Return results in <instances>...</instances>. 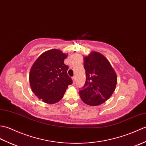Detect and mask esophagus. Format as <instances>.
<instances>
[{
	"label": "esophagus",
	"mask_w": 146,
	"mask_h": 146,
	"mask_svg": "<svg viewBox=\"0 0 146 146\" xmlns=\"http://www.w3.org/2000/svg\"><path fill=\"white\" fill-rule=\"evenodd\" d=\"M72 80H73V83H75V81H76V78H75V76H73V78H72Z\"/></svg>",
	"instance_id": "34e87169"
}]
</instances>
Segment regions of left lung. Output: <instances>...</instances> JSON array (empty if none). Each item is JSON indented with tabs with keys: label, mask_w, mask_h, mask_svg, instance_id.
Segmentation results:
<instances>
[{
	"label": "left lung",
	"mask_w": 146,
	"mask_h": 146,
	"mask_svg": "<svg viewBox=\"0 0 146 146\" xmlns=\"http://www.w3.org/2000/svg\"><path fill=\"white\" fill-rule=\"evenodd\" d=\"M86 81L79 94L83 102L97 106L107 100L117 85V75L109 61L98 52H92L84 58Z\"/></svg>",
	"instance_id": "left-lung-1"
}]
</instances>
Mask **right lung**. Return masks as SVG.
Segmentation results:
<instances>
[{"label":"right lung","instance_id":"right-lung-1","mask_svg":"<svg viewBox=\"0 0 146 146\" xmlns=\"http://www.w3.org/2000/svg\"><path fill=\"white\" fill-rule=\"evenodd\" d=\"M67 55L59 49L46 51L37 59L31 69L29 82L34 94L45 103L53 104L63 97L72 80L64 63Z\"/></svg>","mask_w":146,"mask_h":146}]
</instances>
